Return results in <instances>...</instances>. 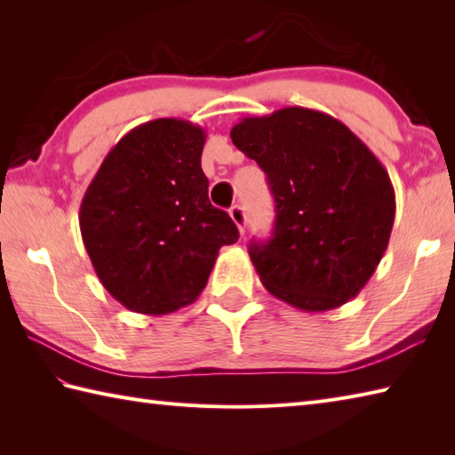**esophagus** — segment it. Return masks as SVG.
Returning <instances> with one entry per match:
<instances>
[{"instance_id": "esophagus-1", "label": "esophagus", "mask_w": 455, "mask_h": 455, "mask_svg": "<svg viewBox=\"0 0 455 455\" xmlns=\"http://www.w3.org/2000/svg\"><path fill=\"white\" fill-rule=\"evenodd\" d=\"M230 219L235 220V225L238 227V233L244 235L246 233V212L240 205L230 207Z\"/></svg>"}]
</instances>
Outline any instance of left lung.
<instances>
[{
  "instance_id": "obj_1",
  "label": "left lung",
  "mask_w": 455,
  "mask_h": 455,
  "mask_svg": "<svg viewBox=\"0 0 455 455\" xmlns=\"http://www.w3.org/2000/svg\"><path fill=\"white\" fill-rule=\"evenodd\" d=\"M230 139L264 170L275 199L274 236L250 244L259 282L305 313L354 299L379 266L395 220L383 164L342 121L307 108L243 117Z\"/></svg>"
}]
</instances>
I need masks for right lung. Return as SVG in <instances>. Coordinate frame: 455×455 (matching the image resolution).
Returning a JSON list of instances; mask_svg holds the SVG:
<instances>
[{
	"label": "right lung",
	"mask_w": 455,
	"mask_h": 455,
	"mask_svg": "<svg viewBox=\"0 0 455 455\" xmlns=\"http://www.w3.org/2000/svg\"><path fill=\"white\" fill-rule=\"evenodd\" d=\"M207 132L183 119H154L115 144L80 205V230L103 287L142 315L191 305L220 246L238 228L211 205L201 170Z\"/></svg>",
	"instance_id": "right-lung-1"
}]
</instances>
